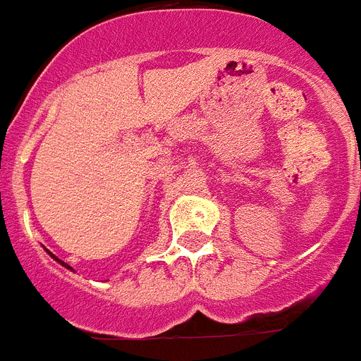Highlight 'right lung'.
<instances>
[{
	"label": "right lung",
	"mask_w": 361,
	"mask_h": 361,
	"mask_svg": "<svg viewBox=\"0 0 361 361\" xmlns=\"http://www.w3.org/2000/svg\"><path fill=\"white\" fill-rule=\"evenodd\" d=\"M47 254H49V255H51V257H52V259H54V261H58V263H60V264H61V267H66V269H69V270H73V269H71V267H69V264H67V263H63V261H60V259H58V257H56V255H54V254H51V252H49V250H47Z\"/></svg>",
	"instance_id": "1"
}]
</instances>
